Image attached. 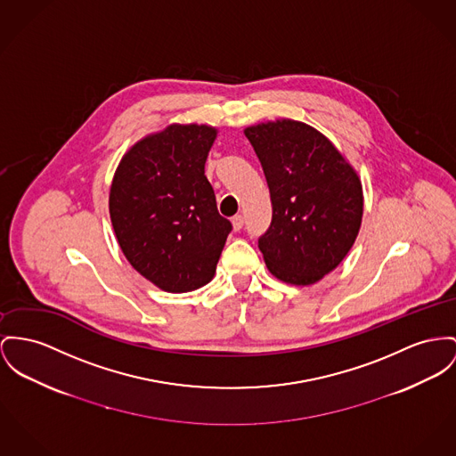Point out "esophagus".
<instances>
[{"label":"esophagus","instance_id":"esophagus-1","mask_svg":"<svg viewBox=\"0 0 456 456\" xmlns=\"http://www.w3.org/2000/svg\"><path fill=\"white\" fill-rule=\"evenodd\" d=\"M232 224H233V230L235 232H239V230H242L243 228V216L240 214H237L233 219H232Z\"/></svg>","mask_w":456,"mask_h":456}]
</instances>
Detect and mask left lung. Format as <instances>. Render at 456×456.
<instances>
[{
    "label": "left lung",
    "mask_w": 456,
    "mask_h": 456,
    "mask_svg": "<svg viewBox=\"0 0 456 456\" xmlns=\"http://www.w3.org/2000/svg\"><path fill=\"white\" fill-rule=\"evenodd\" d=\"M273 206L259 239L268 270L292 285H313L351 250L363 217L358 173L318 129L278 119L245 127Z\"/></svg>",
    "instance_id": "1"
}]
</instances>
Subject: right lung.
<instances>
[{"instance_id": "add662e5", "label": "right lung", "mask_w": 456, "mask_h": 456, "mask_svg": "<svg viewBox=\"0 0 456 456\" xmlns=\"http://www.w3.org/2000/svg\"><path fill=\"white\" fill-rule=\"evenodd\" d=\"M216 134L206 124H171L124 153L110 184V221L126 259L166 292L209 283L232 232L204 175Z\"/></svg>"}]
</instances>
